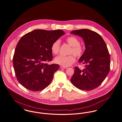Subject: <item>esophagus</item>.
Here are the masks:
<instances>
[{
	"mask_svg": "<svg viewBox=\"0 0 122 122\" xmlns=\"http://www.w3.org/2000/svg\"><path fill=\"white\" fill-rule=\"evenodd\" d=\"M60 68L61 69H66L67 67H65V66H60Z\"/></svg>",
	"mask_w": 122,
	"mask_h": 122,
	"instance_id": "esophagus-1",
	"label": "esophagus"
}]
</instances>
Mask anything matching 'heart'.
I'll return each instance as SVG.
<instances>
[{"mask_svg": "<svg viewBox=\"0 0 122 122\" xmlns=\"http://www.w3.org/2000/svg\"><path fill=\"white\" fill-rule=\"evenodd\" d=\"M66 42L72 47L70 53L73 54L76 56L81 57L84 52L83 47L80 44L79 40L76 37L70 36L66 38ZM60 48V41L59 40L55 41L51 46V50L54 55H57L59 53ZM73 54L69 56L60 55L56 57L55 62L63 66H68L73 64L75 61V57Z\"/></svg>", "mask_w": 122, "mask_h": 122, "instance_id": "1", "label": "heart"}]
</instances>
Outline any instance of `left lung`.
Wrapping results in <instances>:
<instances>
[{"label": "left lung", "mask_w": 122, "mask_h": 122, "mask_svg": "<svg viewBox=\"0 0 122 122\" xmlns=\"http://www.w3.org/2000/svg\"><path fill=\"white\" fill-rule=\"evenodd\" d=\"M71 33L81 37L86 48L79 60L85 67L81 70L75 67L71 81L80 90H93L102 83L110 71V55L106 44L99 34L89 29L74 30Z\"/></svg>", "instance_id": "1"}]
</instances>
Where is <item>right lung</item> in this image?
<instances>
[{
    "instance_id": "1",
    "label": "right lung",
    "mask_w": 122,
    "mask_h": 122,
    "mask_svg": "<svg viewBox=\"0 0 122 122\" xmlns=\"http://www.w3.org/2000/svg\"><path fill=\"white\" fill-rule=\"evenodd\" d=\"M64 34L62 30H35L24 35L18 41L13 56V66L19 83L29 90H42L51 83L57 64L52 60L51 46Z\"/></svg>"
}]
</instances>
